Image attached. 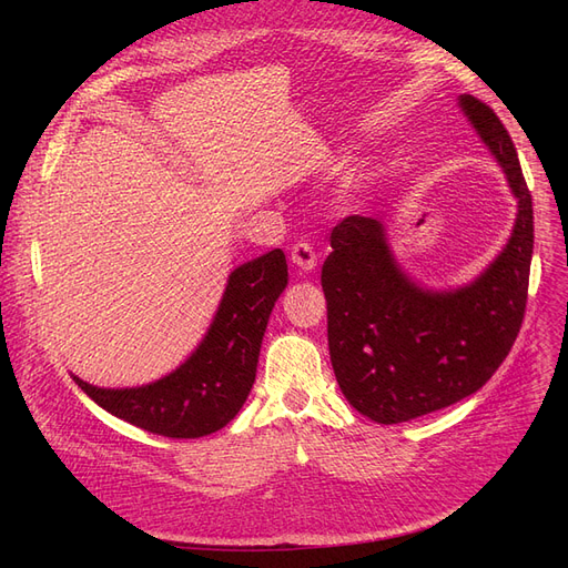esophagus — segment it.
I'll return each mask as SVG.
<instances>
[{
  "instance_id": "1",
  "label": "esophagus",
  "mask_w": 568,
  "mask_h": 568,
  "mask_svg": "<svg viewBox=\"0 0 568 568\" xmlns=\"http://www.w3.org/2000/svg\"><path fill=\"white\" fill-rule=\"evenodd\" d=\"M291 263L301 270H315L317 267V253L307 242H298L291 246Z\"/></svg>"
}]
</instances>
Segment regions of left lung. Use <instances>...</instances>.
<instances>
[{"label": "left lung", "mask_w": 568, "mask_h": 568, "mask_svg": "<svg viewBox=\"0 0 568 568\" xmlns=\"http://www.w3.org/2000/svg\"><path fill=\"white\" fill-rule=\"evenodd\" d=\"M462 111L505 168L519 215L500 257L453 294L412 284L393 263L382 222L343 217L322 265L326 336L348 403L379 424L448 407L484 386L521 329L532 255V199L503 120L464 94Z\"/></svg>", "instance_id": "1"}]
</instances>
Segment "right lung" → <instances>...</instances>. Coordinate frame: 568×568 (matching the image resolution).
I'll return each instance as SVG.
<instances>
[{
    "label": "right lung",
    "mask_w": 568,
    "mask_h": 568,
    "mask_svg": "<svg viewBox=\"0 0 568 568\" xmlns=\"http://www.w3.org/2000/svg\"><path fill=\"white\" fill-rule=\"evenodd\" d=\"M282 248L236 267L209 334L186 363L142 388L109 390L75 384L113 417L165 438H201L227 426L255 382L257 353L274 301L286 286Z\"/></svg>",
    "instance_id": "right-lung-1"
}]
</instances>
